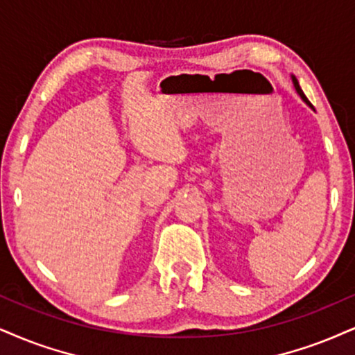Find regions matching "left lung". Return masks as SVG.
<instances>
[{
  "mask_svg": "<svg viewBox=\"0 0 355 355\" xmlns=\"http://www.w3.org/2000/svg\"><path fill=\"white\" fill-rule=\"evenodd\" d=\"M291 80H293V85H295V90H296V94H298V95H300V97H301V100H303V102H304L306 105H308V107H309V108H313V110H314V107H313V105H311V102H309V100H308V98H306V95L303 94V90H301V87H300V84H298V80H296V77H295V76H291Z\"/></svg>",
  "mask_w": 355,
  "mask_h": 355,
  "instance_id": "left-lung-1",
  "label": "left lung"
}]
</instances>
